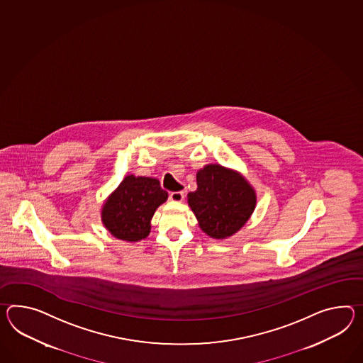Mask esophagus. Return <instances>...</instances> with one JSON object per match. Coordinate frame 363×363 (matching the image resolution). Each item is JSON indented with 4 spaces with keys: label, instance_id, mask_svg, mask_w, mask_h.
I'll return each mask as SVG.
<instances>
[{
    "label": "esophagus",
    "instance_id": "obj_1",
    "mask_svg": "<svg viewBox=\"0 0 363 363\" xmlns=\"http://www.w3.org/2000/svg\"><path fill=\"white\" fill-rule=\"evenodd\" d=\"M184 198H185V193H184V191H172V193L169 194V199H170L172 202H182Z\"/></svg>",
    "mask_w": 363,
    "mask_h": 363
}]
</instances>
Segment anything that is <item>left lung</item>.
Wrapping results in <instances>:
<instances>
[{
	"label": "left lung",
	"instance_id": "8db88e82",
	"mask_svg": "<svg viewBox=\"0 0 363 363\" xmlns=\"http://www.w3.org/2000/svg\"><path fill=\"white\" fill-rule=\"evenodd\" d=\"M196 185L187 202L201 230L213 239L235 235L255 211L256 191L238 172L210 164L198 170Z\"/></svg>",
	"mask_w": 363,
	"mask_h": 363
}]
</instances>
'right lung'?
Listing matches in <instances>:
<instances>
[{"instance_id":"right-lung-1","label":"right lung","mask_w":363,"mask_h":363,"mask_svg":"<svg viewBox=\"0 0 363 363\" xmlns=\"http://www.w3.org/2000/svg\"><path fill=\"white\" fill-rule=\"evenodd\" d=\"M167 199L168 193L159 179L130 174L107 198L101 211L102 223L116 239L140 241L150 235V219Z\"/></svg>"}]
</instances>
